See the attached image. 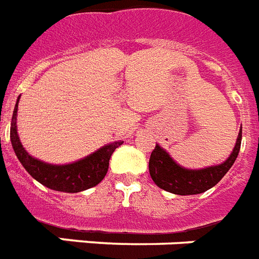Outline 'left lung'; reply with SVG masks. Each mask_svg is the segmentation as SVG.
Masks as SVG:
<instances>
[{"label": "left lung", "mask_w": 259, "mask_h": 259, "mask_svg": "<svg viewBox=\"0 0 259 259\" xmlns=\"http://www.w3.org/2000/svg\"><path fill=\"white\" fill-rule=\"evenodd\" d=\"M242 140V125L235 142L234 150L230 156L221 164L210 165L199 169L185 168L178 164L164 148L156 144L152 151L148 163L150 175L155 185L165 191L177 195H195L207 191L214 187L227 174V171L234 164L239 154Z\"/></svg>", "instance_id": "1"}]
</instances>
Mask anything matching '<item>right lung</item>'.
Here are the masks:
<instances>
[{
	"instance_id": "add662e5",
	"label": "right lung",
	"mask_w": 259,
	"mask_h": 259,
	"mask_svg": "<svg viewBox=\"0 0 259 259\" xmlns=\"http://www.w3.org/2000/svg\"><path fill=\"white\" fill-rule=\"evenodd\" d=\"M18 101L20 97L14 107L12 123H10V142L20 163L37 182L55 191L80 192L95 187L104 179L105 174L108 171L111 155L117 147L123 144L121 140L105 144L104 147H101L77 162L68 163V164L45 163L29 155L28 151L21 144L17 132Z\"/></svg>"
}]
</instances>
